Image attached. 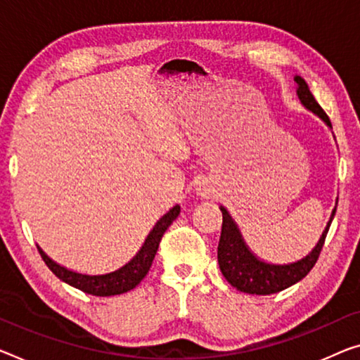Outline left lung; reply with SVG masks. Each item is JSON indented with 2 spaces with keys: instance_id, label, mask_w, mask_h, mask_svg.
Masks as SVG:
<instances>
[{
  "instance_id": "left-lung-1",
  "label": "left lung",
  "mask_w": 360,
  "mask_h": 360,
  "mask_svg": "<svg viewBox=\"0 0 360 360\" xmlns=\"http://www.w3.org/2000/svg\"><path fill=\"white\" fill-rule=\"evenodd\" d=\"M296 82V95L304 108L311 110L315 115L327 124L331 130V122L325 110L320 108V104L315 101L314 95L309 90L306 80L300 75H295ZM338 204V199H336ZM336 204L331 211L330 220L327 226L322 231V236L319 238L317 245L314 250L304 256L302 259L296 262L290 264H270L259 259L250 248H248L245 238H243L240 229H238L236 222L231 217L226 207L220 206L222 211V233H220L219 248H217V259L220 272L225 276V280L236 288L238 291L248 292V295H274V292L283 291L290 288L291 285L301 281L306 276L311 269L317 262L322 251L325 236L328 233V229L331 225V220L335 217Z\"/></svg>"
}]
</instances>
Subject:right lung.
Returning a JSON list of instances; mask_svg holds the SVG:
<instances>
[{"label": "right lung", "instance_id": "obj_1", "mask_svg": "<svg viewBox=\"0 0 360 360\" xmlns=\"http://www.w3.org/2000/svg\"><path fill=\"white\" fill-rule=\"evenodd\" d=\"M179 214L180 206L175 204V206L170 209L167 214H164L162 217L158 220L156 225L153 226V230L148 233L145 243H143V246L140 248V251H138L129 262L122 265V267L109 274L88 275L75 272V270H70L68 267H64V265L54 262L38 245L37 248L49 270H51L59 280H63L64 283H68L70 286H74V288L93 296L122 295V292L134 290L135 286L145 278L149 267H151L153 264V259L156 256L162 235L165 233V230L169 229L170 224L179 217Z\"/></svg>", "mask_w": 360, "mask_h": 360}]
</instances>
